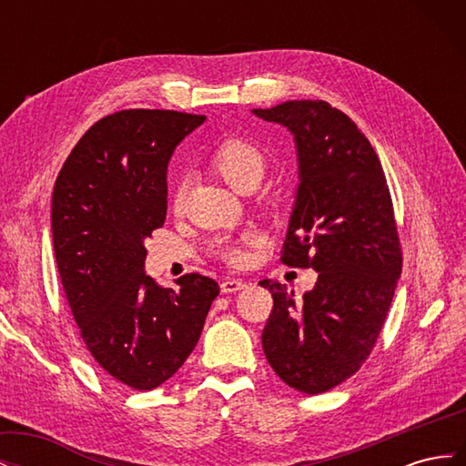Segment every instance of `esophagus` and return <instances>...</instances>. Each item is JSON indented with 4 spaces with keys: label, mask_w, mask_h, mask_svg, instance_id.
<instances>
[{
    "label": "esophagus",
    "mask_w": 466,
    "mask_h": 466,
    "mask_svg": "<svg viewBox=\"0 0 466 466\" xmlns=\"http://www.w3.org/2000/svg\"><path fill=\"white\" fill-rule=\"evenodd\" d=\"M247 284L243 279H223L219 288H221V293H235V291H241Z\"/></svg>",
    "instance_id": "1"
}]
</instances>
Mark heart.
Listing matches in <instances>:
<instances>
[{"mask_svg":"<svg viewBox=\"0 0 466 466\" xmlns=\"http://www.w3.org/2000/svg\"><path fill=\"white\" fill-rule=\"evenodd\" d=\"M211 165H214L216 171L228 180L233 188L241 190L248 178H262L266 157L264 151L257 144H252L250 139L229 137L216 149L214 157H211ZM182 200H185V192L178 188L175 192V208H180ZM245 241H248V237L243 238V241H221L218 245V255L229 264H243Z\"/></svg>","mask_w":466,"mask_h":466,"instance_id":"1","label":"heart"}]
</instances>
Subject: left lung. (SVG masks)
<instances>
[{
  "mask_svg": "<svg viewBox=\"0 0 466 466\" xmlns=\"http://www.w3.org/2000/svg\"><path fill=\"white\" fill-rule=\"evenodd\" d=\"M252 115L286 126L298 147L299 187L281 262L319 272L301 305L286 284L260 281L274 299L262 348L284 383L319 394L361 368L387 319L402 270L390 192L370 139L327 101Z\"/></svg>",
  "mask_w": 466,
  "mask_h": 466,
  "instance_id": "1",
  "label": "left lung"
}]
</instances>
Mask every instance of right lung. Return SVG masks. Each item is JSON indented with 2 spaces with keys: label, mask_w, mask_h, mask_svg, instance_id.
<instances>
[{
  "label": "right lung",
  "mask_w": 466,
  "mask_h": 466,
  "mask_svg": "<svg viewBox=\"0 0 466 466\" xmlns=\"http://www.w3.org/2000/svg\"><path fill=\"white\" fill-rule=\"evenodd\" d=\"M206 116L130 108L95 122L67 155L52 194V241L66 298L95 361L151 390L198 344L218 281L185 274L178 289L144 270V241L167 216V167Z\"/></svg>",
  "instance_id": "right-lung-1"
}]
</instances>
